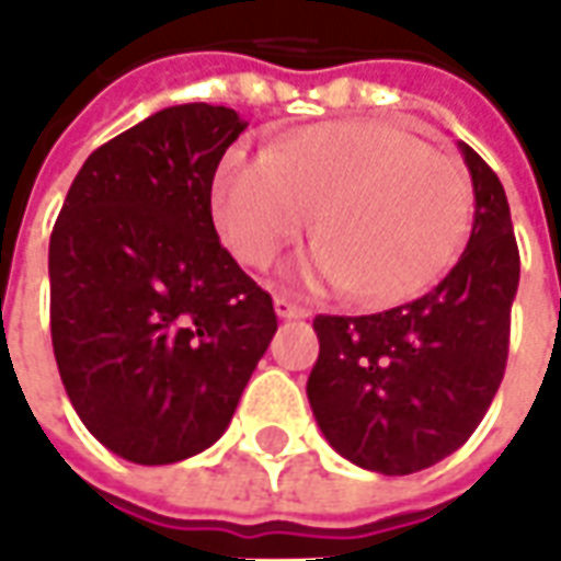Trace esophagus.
Returning <instances> with one entry per match:
<instances>
[{
	"instance_id": "esophagus-1",
	"label": "esophagus",
	"mask_w": 561,
	"mask_h": 561,
	"mask_svg": "<svg viewBox=\"0 0 561 561\" xmlns=\"http://www.w3.org/2000/svg\"><path fill=\"white\" fill-rule=\"evenodd\" d=\"M273 309H276V316L279 318H306L309 316V309L300 304H294V300H288L285 294H276L273 297Z\"/></svg>"
}]
</instances>
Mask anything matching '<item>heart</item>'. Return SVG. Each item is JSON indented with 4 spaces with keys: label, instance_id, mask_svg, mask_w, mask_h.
Returning <instances> with one entry per match:
<instances>
[{
    "label": "heart",
    "instance_id": "1",
    "mask_svg": "<svg viewBox=\"0 0 561 561\" xmlns=\"http://www.w3.org/2000/svg\"><path fill=\"white\" fill-rule=\"evenodd\" d=\"M297 264L309 285H345L366 306H397L433 285L469 233L471 185L457 159L405 128L324 123L270 149L231 152L213 180V219L249 267L270 264L312 221Z\"/></svg>",
    "mask_w": 561,
    "mask_h": 561
}]
</instances>
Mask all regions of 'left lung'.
Here are the masks:
<instances>
[{
  "label": "left lung",
  "instance_id": "8db88e82",
  "mask_svg": "<svg viewBox=\"0 0 561 561\" xmlns=\"http://www.w3.org/2000/svg\"><path fill=\"white\" fill-rule=\"evenodd\" d=\"M474 221L454 270L376 316H318L309 405L333 450L381 474L430 469L469 442L502 385L519 252L505 188L469 147Z\"/></svg>",
  "mask_w": 561,
  "mask_h": 561
}]
</instances>
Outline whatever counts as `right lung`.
Here are the masks:
<instances>
[{
	"label": "right lung",
	"instance_id": "add662e5",
	"mask_svg": "<svg viewBox=\"0 0 561 561\" xmlns=\"http://www.w3.org/2000/svg\"><path fill=\"white\" fill-rule=\"evenodd\" d=\"M245 123L173 104L83 161L50 233V336L75 412L107 450H207L276 333L270 294L213 225V176Z\"/></svg>",
	"mask_w": 561,
	"mask_h": 561
}]
</instances>
